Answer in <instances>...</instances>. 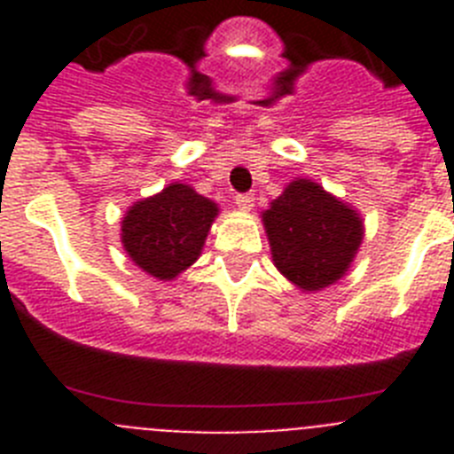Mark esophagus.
<instances>
[{
	"label": "esophagus",
	"instance_id": "obj_1",
	"mask_svg": "<svg viewBox=\"0 0 454 454\" xmlns=\"http://www.w3.org/2000/svg\"><path fill=\"white\" fill-rule=\"evenodd\" d=\"M236 204H239L240 211H250L254 207V195L252 192H239L236 195Z\"/></svg>",
	"mask_w": 454,
	"mask_h": 454
}]
</instances>
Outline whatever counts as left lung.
I'll use <instances>...</instances> for the list:
<instances>
[{
    "mask_svg": "<svg viewBox=\"0 0 454 454\" xmlns=\"http://www.w3.org/2000/svg\"><path fill=\"white\" fill-rule=\"evenodd\" d=\"M262 218L277 270L302 291L339 282L364 239L355 208L311 179L288 184Z\"/></svg>",
    "mask_w": 454,
    "mask_h": 454,
    "instance_id": "1",
    "label": "left lung"
}]
</instances>
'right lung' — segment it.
I'll return each mask as SVG.
<instances>
[{
	"label": "right lung",
	"mask_w": 454,
	"mask_h": 454,
	"mask_svg": "<svg viewBox=\"0 0 454 454\" xmlns=\"http://www.w3.org/2000/svg\"><path fill=\"white\" fill-rule=\"evenodd\" d=\"M215 215V202L175 182L124 214L120 239L136 266L168 282L198 262Z\"/></svg>",
	"instance_id": "add662e5"
}]
</instances>
